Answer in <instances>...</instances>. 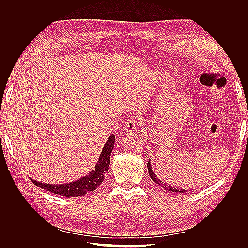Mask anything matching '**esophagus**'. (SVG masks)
<instances>
[{
	"mask_svg": "<svg viewBox=\"0 0 248 248\" xmlns=\"http://www.w3.org/2000/svg\"><path fill=\"white\" fill-rule=\"evenodd\" d=\"M140 122L139 119L131 118V119L128 120V121H127V123L125 125V130L127 132H132V131H134V130L138 128V127L140 126Z\"/></svg>",
	"mask_w": 248,
	"mask_h": 248,
	"instance_id": "obj_1",
	"label": "esophagus"
}]
</instances>
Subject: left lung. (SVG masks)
Returning <instances> with one entry per match:
<instances>
[{"instance_id":"obj_1","label":"left lung","mask_w":248,"mask_h":248,"mask_svg":"<svg viewBox=\"0 0 248 248\" xmlns=\"http://www.w3.org/2000/svg\"><path fill=\"white\" fill-rule=\"evenodd\" d=\"M147 167H148L149 175H150V177H151V179L153 180V182H155V183H156L157 185H158V186L162 187V188H164L166 190H169V191L179 192V193H184V192H187V191H188V190H186V189L175 188V187H172V186H170V185H168L167 183L162 182L161 180H160L158 177H157V176L155 175V172L153 171V170H152V166H151V162H150V159H149V162H148V164H147Z\"/></svg>"}]
</instances>
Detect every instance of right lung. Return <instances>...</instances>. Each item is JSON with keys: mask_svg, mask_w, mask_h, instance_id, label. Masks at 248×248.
<instances>
[{"mask_svg": "<svg viewBox=\"0 0 248 248\" xmlns=\"http://www.w3.org/2000/svg\"><path fill=\"white\" fill-rule=\"evenodd\" d=\"M115 134L109 136L102 149L98 161L95 164V169L90 171L89 175L81 177L73 182L65 184H47L31 179L32 182L42 189L67 198L85 196L88 192L94 191L103 182L104 175L108 170L110 163V153L115 146Z\"/></svg>", "mask_w": 248, "mask_h": 248, "instance_id": "add662e5", "label": "right lung"}]
</instances>
